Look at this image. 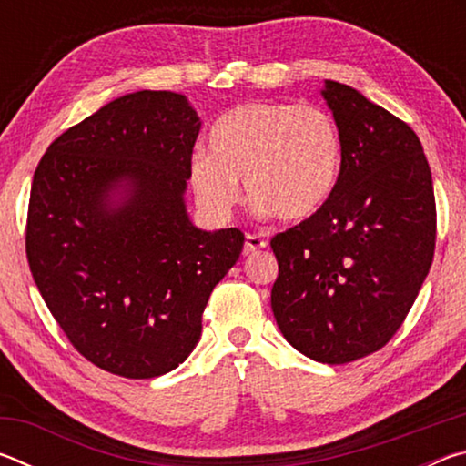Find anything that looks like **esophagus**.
Instances as JSON below:
<instances>
[{
	"label": "esophagus",
	"instance_id": "1",
	"mask_svg": "<svg viewBox=\"0 0 466 466\" xmlns=\"http://www.w3.org/2000/svg\"><path fill=\"white\" fill-rule=\"evenodd\" d=\"M267 247V240H263L261 236L257 234H247V242H244V248L242 252L244 255H255L257 250H261Z\"/></svg>",
	"mask_w": 466,
	"mask_h": 466
}]
</instances>
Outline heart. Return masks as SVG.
I'll return each mask as SVG.
<instances>
[{"label":"heart","instance_id":"1","mask_svg":"<svg viewBox=\"0 0 466 466\" xmlns=\"http://www.w3.org/2000/svg\"><path fill=\"white\" fill-rule=\"evenodd\" d=\"M339 162L341 137L327 110L261 100L216 121L209 154L191 157L188 183L201 208L218 219L232 216L240 199L236 180H244L257 214L302 222L333 191Z\"/></svg>","mask_w":466,"mask_h":466}]
</instances>
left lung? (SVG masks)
<instances>
[{"label":"left lung","mask_w":466,"mask_h":466,"mask_svg":"<svg viewBox=\"0 0 466 466\" xmlns=\"http://www.w3.org/2000/svg\"><path fill=\"white\" fill-rule=\"evenodd\" d=\"M322 96L341 137V170L310 218L271 238V309L299 353L335 366L382 350L403 325L431 267L436 199L405 121L333 80Z\"/></svg>","instance_id":"left-lung-1"}]
</instances>
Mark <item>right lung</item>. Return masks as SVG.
<instances>
[{
  "label": "right lung",
  "mask_w": 466,
  "mask_h": 466,
  "mask_svg": "<svg viewBox=\"0 0 466 466\" xmlns=\"http://www.w3.org/2000/svg\"><path fill=\"white\" fill-rule=\"evenodd\" d=\"M199 129L183 94H125L61 133L35 170L30 273L69 343L110 374L183 364L242 252L238 228L197 230L187 216Z\"/></svg>",
  "instance_id": "add662e5"
}]
</instances>
